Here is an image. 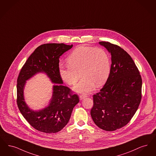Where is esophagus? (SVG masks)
Instances as JSON below:
<instances>
[{
  "mask_svg": "<svg viewBox=\"0 0 156 156\" xmlns=\"http://www.w3.org/2000/svg\"><path fill=\"white\" fill-rule=\"evenodd\" d=\"M79 97H80V100H83V99H84V98L87 97V95H84V94H81V95H80Z\"/></svg>",
  "mask_w": 156,
  "mask_h": 156,
  "instance_id": "obj_1",
  "label": "esophagus"
}]
</instances>
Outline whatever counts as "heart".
Here are the masks:
<instances>
[{
  "label": "heart",
  "mask_w": 156,
  "mask_h": 156,
  "mask_svg": "<svg viewBox=\"0 0 156 156\" xmlns=\"http://www.w3.org/2000/svg\"><path fill=\"white\" fill-rule=\"evenodd\" d=\"M68 66L59 70L62 80L69 85L75 86L77 92L87 93L95 87L104 85L111 73V59L108 53L101 48L80 46L75 48L67 58Z\"/></svg>",
  "instance_id": "obj_1"
}]
</instances>
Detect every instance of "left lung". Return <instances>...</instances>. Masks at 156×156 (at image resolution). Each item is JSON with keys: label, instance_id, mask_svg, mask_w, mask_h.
<instances>
[{"label": "left lung", "instance_id": "1", "mask_svg": "<svg viewBox=\"0 0 156 156\" xmlns=\"http://www.w3.org/2000/svg\"><path fill=\"white\" fill-rule=\"evenodd\" d=\"M99 44L111 55V73L100 91L93 95L91 116L106 131L120 129L129 123L142 99V80L131 56L122 48L108 42Z\"/></svg>", "mask_w": 156, "mask_h": 156}]
</instances>
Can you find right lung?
I'll list each match as a JSON object with an SVG mask.
<instances>
[{"mask_svg": "<svg viewBox=\"0 0 156 156\" xmlns=\"http://www.w3.org/2000/svg\"><path fill=\"white\" fill-rule=\"evenodd\" d=\"M73 47L65 44H45L37 48L21 68L17 78V104L21 114L31 126L47 133H56L68 123L73 109L79 102L77 94L62 85L59 75V58ZM46 73L51 81L53 94L47 108L40 111L30 109L24 101L23 88L26 80L38 73Z\"/></svg>", "mask_w": 156, "mask_h": 156, "instance_id": "right-lung-1", "label": "right lung"}]
</instances>
